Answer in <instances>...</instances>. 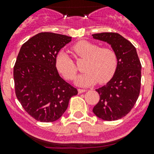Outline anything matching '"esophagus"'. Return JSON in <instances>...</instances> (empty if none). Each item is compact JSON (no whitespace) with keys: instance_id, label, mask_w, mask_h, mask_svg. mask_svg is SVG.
<instances>
[{"instance_id":"obj_1","label":"esophagus","mask_w":154,"mask_h":154,"mask_svg":"<svg viewBox=\"0 0 154 154\" xmlns=\"http://www.w3.org/2000/svg\"><path fill=\"white\" fill-rule=\"evenodd\" d=\"M78 92H79V93H82V92H86V90H85V89H78Z\"/></svg>"}]
</instances>
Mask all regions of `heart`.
Here are the masks:
<instances>
[{
    "label": "heart",
    "instance_id": "heart-1",
    "mask_svg": "<svg viewBox=\"0 0 154 154\" xmlns=\"http://www.w3.org/2000/svg\"><path fill=\"white\" fill-rule=\"evenodd\" d=\"M75 55L85 59L83 70L85 72L75 79L76 85L88 87L99 83H106L115 74L117 68V56L115 51L109 48L99 45L88 41H79L72 47ZM55 66L64 78L72 79L77 72L75 62L65 51H60L55 58Z\"/></svg>",
    "mask_w": 154,
    "mask_h": 154
}]
</instances>
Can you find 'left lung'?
<instances>
[{"instance_id":"left-lung-1","label":"left lung","mask_w":154,"mask_h":154,"mask_svg":"<svg viewBox=\"0 0 154 154\" xmlns=\"http://www.w3.org/2000/svg\"><path fill=\"white\" fill-rule=\"evenodd\" d=\"M94 39L106 42L117 56V68L112 78L96 89L99 101L93 113L106 121L117 120L130 112L140 90L141 64L136 48L122 35L112 32L92 35Z\"/></svg>"}]
</instances>
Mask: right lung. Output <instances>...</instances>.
<instances>
[{"instance_id":"obj_1","label":"right lung","mask_w":154,"mask_h":154,"mask_svg":"<svg viewBox=\"0 0 154 154\" xmlns=\"http://www.w3.org/2000/svg\"><path fill=\"white\" fill-rule=\"evenodd\" d=\"M72 37L38 33L22 45L14 67L15 93L24 110L36 120L54 122L63 115L75 88L59 75L55 66L58 51Z\"/></svg>"}]
</instances>
